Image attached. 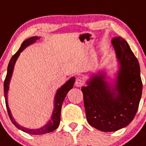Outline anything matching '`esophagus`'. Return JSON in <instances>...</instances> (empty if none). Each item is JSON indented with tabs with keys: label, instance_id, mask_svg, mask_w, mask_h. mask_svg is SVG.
<instances>
[{
	"label": "esophagus",
	"instance_id": "34e87169",
	"mask_svg": "<svg viewBox=\"0 0 146 146\" xmlns=\"http://www.w3.org/2000/svg\"><path fill=\"white\" fill-rule=\"evenodd\" d=\"M75 84L78 87H82L84 84V81L82 78H77L76 80V82H75Z\"/></svg>",
	"mask_w": 146,
	"mask_h": 146
}]
</instances>
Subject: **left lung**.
Here are the masks:
<instances>
[{"instance_id":"left-lung-1","label":"left lung","mask_w":146,"mask_h":146,"mask_svg":"<svg viewBox=\"0 0 146 146\" xmlns=\"http://www.w3.org/2000/svg\"><path fill=\"white\" fill-rule=\"evenodd\" d=\"M111 42L120 64L115 88L104 73L92 76L82 88L87 122L102 131H117L132 121L143 90L140 64L127 42L120 36Z\"/></svg>"}]
</instances>
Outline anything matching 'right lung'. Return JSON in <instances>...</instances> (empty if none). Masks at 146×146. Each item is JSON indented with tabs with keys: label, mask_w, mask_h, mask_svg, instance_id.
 <instances>
[{
	"label": "right lung",
	"mask_w": 146,
	"mask_h": 146,
	"mask_svg": "<svg viewBox=\"0 0 146 146\" xmlns=\"http://www.w3.org/2000/svg\"><path fill=\"white\" fill-rule=\"evenodd\" d=\"M40 39L38 38L37 36H32V37L27 39L26 40L23 42L21 44V46H20V49L17 51V53L15 54H14L12 56V59L10 60L9 63L8 68H7V74H6V78L4 80V84H3V88H4V96H5V101H6V109H7V111H8L9 116V118L11 120V121L12 122V123L15 125L17 129L22 130L24 132H26L28 134H35V135H40V134H45L47 133L51 132V131H54L56 129H57L58 126L59 125V123H60V116H61V110H62V105L63 101H64V98H65L66 96L68 94V92H69V90L70 89L73 88V84L75 82V78L73 77L70 79L69 81L66 82L62 87L59 88V90L56 92V94L55 96V104H54V110L53 111V114H52L51 118L49 120L48 123L43 126V127L40 128L39 129H26L25 127H23V126H20L18 123L15 122V119L12 117V115H11V112H10L9 108L8 106V102H7V92L9 90V82L10 79H11V77H12V72H13L14 69V65H15V63L17 60V57L19 56L20 54L24 49L26 48L28 45H31L32 43L35 42L36 40Z\"/></svg>",
	"instance_id": "obj_1"
}]
</instances>
